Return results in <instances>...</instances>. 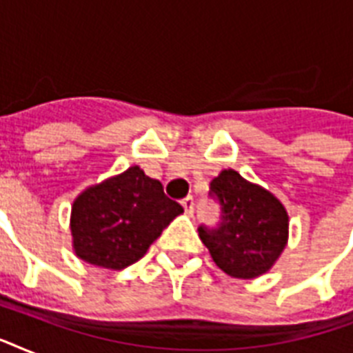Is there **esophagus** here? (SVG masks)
Returning <instances> with one entry per match:
<instances>
[{"instance_id": "34e87169", "label": "esophagus", "mask_w": 353, "mask_h": 353, "mask_svg": "<svg viewBox=\"0 0 353 353\" xmlns=\"http://www.w3.org/2000/svg\"><path fill=\"white\" fill-rule=\"evenodd\" d=\"M183 209H185V214L192 216L194 214V198L192 196H187V198L181 201Z\"/></svg>"}]
</instances>
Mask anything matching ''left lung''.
I'll list each match as a JSON object with an SVG mask.
<instances>
[{
  "label": "left lung",
  "mask_w": 353,
  "mask_h": 353,
  "mask_svg": "<svg viewBox=\"0 0 353 353\" xmlns=\"http://www.w3.org/2000/svg\"><path fill=\"white\" fill-rule=\"evenodd\" d=\"M220 205L216 227L199 225V238L216 265L234 279H254L271 269L288 241V212L265 188L223 170L210 181Z\"/></svg>",
  "instance_id": "1"
}]
</instances>
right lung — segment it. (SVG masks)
<instances>
[{
	"label": "right lung",
	"mask_w": 353,
	"mask_h": 353,
	"mask_svg": "<svg viewBox=\"0 0 353 353\" xmlns=\"http://www.w3.org/2000/svg\"><path fill=\"white\" fill-rule=\"evenodd\" d=\"M181 212V205L166 196L157 179L132 166L74 199V252L99 268L124 269L141 260Z\"/></svg>",
	"instance_id": "add662e5"
}]
</instances>
